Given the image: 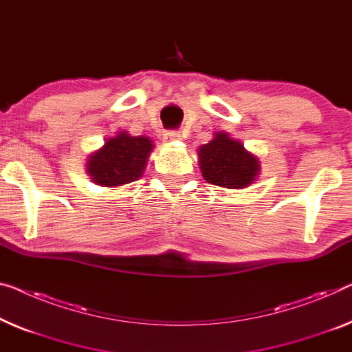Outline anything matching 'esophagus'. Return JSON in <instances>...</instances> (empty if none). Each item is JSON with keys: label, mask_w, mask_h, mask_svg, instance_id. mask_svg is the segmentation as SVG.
Instances as JSON below:
<instances>
[{"label": "esophagus", "mask_w": 352, "mask_h": 352, "mask_svg": "<svg viewBox=\"0 0 352 352\" xmlns=\"http://www.w3.org/2000/svg\"><path fill=\"white\" fill-rule=\"evenodd\" d=\"M164 140H166L167 144H175V142H180L182 135H180V133H175V131H170V133H166V134H164Z\"/></svg>", "instance_id": "1"}]
</instances>
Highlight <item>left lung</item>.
I'll use <instances>...</instances> for the list:
<instances>
[{
  "mask_svg": "<svg viewBox=\"0 0 352 352\" xmlns=\"http://www.w3.org/2000/svg\"><path fill=\"white\" fill-rule=\"evenodd\" d=\"M204 180L228 190H243L261 174V161L226 131H218L208 144L197 148Z\"/></svg>",
  "mask_w": 352,
  "mask_h": 352,
  "instance_id": "8db88e82",
  "label": "left lung"
}]
</instances>
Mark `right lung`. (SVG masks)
Masks as SVG:
<instances>
[{
  "instance_id": "obj_1",
  "label": "right lung",
  "mask_w": 352,
  "mask_h": 352,
  "mask_svg": "<svg viewBox=\"0 0 352 352\" xmlns=\"http://www.w3.org/2000/svg\"><path fill=\"white\" fill-rule=\"evenodd\" d=\"M155 144L148 135H131L117 131L99 150L87 156L85 172L94 185L120 188L144 175Z\"/></svg>"
}]
</instances>
